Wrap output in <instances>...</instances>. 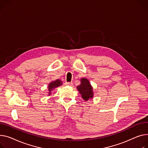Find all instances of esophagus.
<instances>
[{
  "instance_id": "esophagus-1",
  "label": "esophagus",
  "mask_w": 148,
  "mask_h": 148,
  "mask_svg": "<svg viewBox=\"0 0 148 148\" xmlns=\"http://www.w3.org/2000/svg\"><path fill=\"white\" fill-rule=\"evenodd\" d=\"M65 85H66V86H73V83L72 82H66V83H65Z\"/></svg>"
}]
</instances>
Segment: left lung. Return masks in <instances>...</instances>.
<instances>
[{
  "mask_svg": "<svg viewBox=\"0 0 148 148\" xmlns=\"http://www.w3.org/2000/svg\"><path fill=\"white\" fill-rule=\"evenodd\" d=\"M77 88L82 95L83 99L84 101H88L90 98H92L93 96V88L89 81L85 78L81 79V84L78 86Z\"/></svg>",
  "mask_w": 148,
  "mask_h": 148,
  "instance_id": "obj_1",
  "label": "left lung"
}]
</instances>
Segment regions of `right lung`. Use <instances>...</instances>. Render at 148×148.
Segmentation results:
<instances>
[{"mask_svg": "<svg viewBox=\"0 0 148 148\" xmlns=\"http://www.w3.org/2000/svg\"><path fill=\"white\" fill-rule=\"evenodd\" d=\"M62 85V82L61 80H56L55 81H53L52 82H51L50 84H49V95H50L51 93V90H52L53 88H55V87H58Z\"/></svg>", "mask_w": 148, "mask_h": 148, "instance_id": "1", "label": "right lung"}]
</instances>
